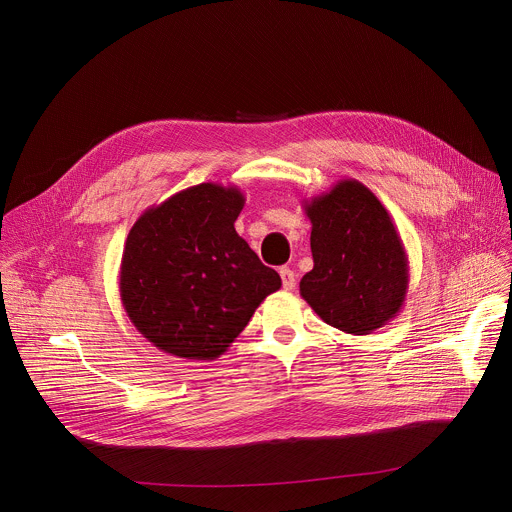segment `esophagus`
<instances>
[{
	"label": "esophagus",
	"instance_id": "esophagus-1",
	"mask_svg": "<svg viewBox=\"0 0 512 512\" xmlns=\"http://www.w3.org/2000/svg\"><path fill=\"white\" fill-rule=\"evenodd\" d=\"M280 278H282V288H284V290H292V288H294L296 276H294V272H292L290 268L282 266V268H280Z\"/></svg>",
	"mask_w": 512,
	"mask_h": 512
}]
</instances>
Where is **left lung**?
<instances>
[{"label":"left lung","instance_id":"8db88e82","mask_svg":"<svg viewBox=\"0 0 512 512\" xmlns=\"http://www.w3.org/2000/svg\"><path fill=\"white\" fill-rule=\"evenodd\" d=\"M311 220L313 270L300 296L331 327L369 335L397 317L410 284V262L391 216L357 179L304 199Z\"/></svg>","mask_w":512,"mask_h":512}]
</instances>
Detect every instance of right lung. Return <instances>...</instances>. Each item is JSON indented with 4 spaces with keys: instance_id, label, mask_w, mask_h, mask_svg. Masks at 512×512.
I'll list each match as a JSON object with an SVG mask.
<instances>
[{
    "instance_id": "1",
    "label": "right lung",
    "mask_w": 512,
    "mask_h": 512,
    "mask_svg": "<svg viewBox=\"0 0 512 512\" xmlns=\"http://www.w3.org/2000/svg\"><path fill=\"white\" fill-rule=\"evenodd\" d=\"M244 201L236 185L199 183L133 224L119 292L135 329L163 353L218 359L282 286L234 228Z\"/></svg>"
}]
</instances>
